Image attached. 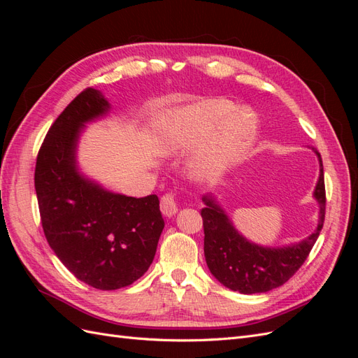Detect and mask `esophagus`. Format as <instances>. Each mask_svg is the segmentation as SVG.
<instances>
[{"label": "esophagus", "instance_id": "obj_1", "mask_svg": "<svg viewBox=\"0 0 358 358\" xmlns=\"http://www.w3.org/2000/svg\"><path fill=\"white\" fill-rule=\"evenodd\" d=\"M161 212L162 215L166 216H173L176 215L178 212V203H176V197L173 194H166V196L161 197Z\"/></svg>", "mask_w": 358, "mask_h": 358}]
</instances>
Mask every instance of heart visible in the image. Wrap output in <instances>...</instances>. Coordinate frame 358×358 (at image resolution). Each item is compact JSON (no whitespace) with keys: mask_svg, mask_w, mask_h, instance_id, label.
Instances as JSON below:
<instances>
[{"mask_svg":"<svg viewBox=\"0 0 358 358\" xmlns=\"http://www.w3.org/2000/svg\"><path fill=\"white\" fill-rule=\"evenodd\" d=\"M257 133L258 119L251 109L236 107L225 99H209L173 116L161 136V145L171 154L206 141L192 167L197 176L210 179L241 159L254 145Z\"/></svg>","mask_w":358,"mask_h":358,"instance_id":"b5f03b06","label":"heart"}]
</instances>
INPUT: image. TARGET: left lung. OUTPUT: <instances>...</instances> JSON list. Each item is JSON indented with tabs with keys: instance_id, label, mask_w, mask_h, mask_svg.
<instances>
[{
	"instance_id": "left-lung-1",
	"label": "left lung",
	"mask_w": 358,
	"mask_h": 358,
	"mask_svg": "<svg viewBox=\"0 0 358 358\" xmlns=\"http://www.w3.org/2000/svg\"><path fill=\"white\" fill-rule=\"evenodd\" d=\"M320 176L313 189V199L320 206L318 225L315 231L299 243L285 246H262L248 241L236 230L229 215L212 194L203 196L201 209L204 229V257L210 273L220 282L242 294L267 292L284 285L305 263L312 246L315 245L326 215V188L321 155Z\"/></svg>"
}]
</instances>
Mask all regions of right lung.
I'll use <instances>...</instances> for the list:
<instances>
[{
    "mask_svg": "<svg viewBox=\"0 0 358 358\" xmlns=\"http://www.w3.org/2000/svg\"><path fill=\"white\" fill-rule=\"evenodd\" d=\"M109 112L101 91L80 92L49 128L34 175L52 251L82 282L107 291L131 285L146 273L164 229L155 194L127 197L79 170L76 157L86 124Z\"/></svg>",
    "mask_w": 358,
    "mask_h": 358,
    "instance_id": "1",
    "label": "right lung"
}]
</instances>
